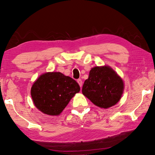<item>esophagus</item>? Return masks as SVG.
Returning <instances> with one entry per match:
<instances>
[{"mask_svg": "<svg viewBox=\"0 0 155 155\" xmlns=\"http://www.w3.org/2000/svg\"><path fill=\"white\" fill-rule=\"evenodd\" d=\"M77 83H78V85H80L81 87H82V85H83V81H82V80L80 79V78H79V79L77 80Z\"/></svg>", "mask_w": 155, "mask_h": 155, "instance_id": "obj_1", "label": "esophagus"}]
</instances>
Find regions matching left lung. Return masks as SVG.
<instances>
[{"label":"left lung","instance_id":"1","mask_svg":"<svg viewBox=\"0 0 155 155\" xmlns=\"http://www.w3.org/2000/svg\"><path fill=\"white\" fill-rule=\"evenodd\" d=\"M124 87L122 79L111 67L96 66L84 82L82 93L97 107L107 109L118 103Z\"/></svg>","mask_w":155,"mask_h":155}]
</instances>
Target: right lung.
<instances>
[{
    "label": "right lung",
    "instance_id": "obj_1",
    "mask_svg": "<svg viewBox=\"0 0 155 155\" xmlns=\"http://www.w3.org/2000/svg\"><path fill=\"white\" fill-rule=\"evenodd\" d=\"M77 81L61 72H46L33 83L31 94L35 106L49 115H59L70 100L79 92Z\"/></svg>",
    "mask_w": 155,
    "mask_h": 155
}]
</instances>
